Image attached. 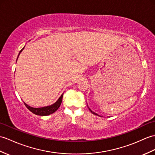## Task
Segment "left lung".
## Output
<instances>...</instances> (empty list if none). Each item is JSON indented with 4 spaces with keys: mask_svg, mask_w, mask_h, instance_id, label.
<instances>
[{
    "mask_svg": "<svg viewBox=\"0 0 155 155\" xmlns=\"http://www.w3.org/2000/svg\"><path fill=\"white\" fill-rule=\"evenodd\" d=\"M89 110H90V111H91V112H92V113L93 114H95V115H98V114H95V113L94 112V111H92V110H91V109H90V108H89Z\"/></svg>",
    "mask_w": 155,
    "mask_h": 155,
    "instance_id": "1",
    "label": "left lung"
}]
</instances>
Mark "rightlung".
I'll list each match as a JSON object with an SVG mask.
<instances>
[{"instance_id":"1","label":"right lung","mask_w":155,"mask_h":155,"mask_svg":"<svg viewBox=\"0 0 155 155\" xmlns=\"http://www.w3.org/2000/svg\"><path fill=\"white\" fill-rule=\"evenodd\" d=\"M24 48L22 49H21V51L19 53V55H20V53L21 52V51L24 49ZM18 58H17V59H18ZM63 95V94L60 96V98L58 99V100H57V101L55 104H53L51 106L39 107V108H35V107H31L30 106H28L26 103H24V104L29 110L31 111L32 113L35 114V115H38V116H48V115L51 114L55 112V111H57V109H58L60 107L61 104V102H62Z\"/></svg>"}]
</instances>
